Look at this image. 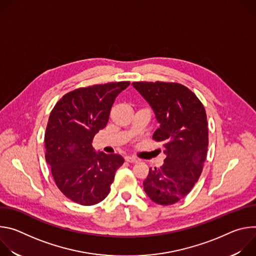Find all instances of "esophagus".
Listing matches in <instances>:
<instances>
[{
    "label": "esophagus",
    "instance_id": "obj_1",
    "mask_svg": "<svg viewBox=\"0 0 256 256\" xmlns=\"http://www.w3.org/2000/svg\"><path fill=\"white\" fill-rule=\"evenodd\" d=\"M124 159H126V161L130 162V163H136V162L138 161L136 157H134V156H130V155H126V156L124 157Z\"/></svg>",
    "mask_w": 256,
    "mask_h": 256
}]
</instances>
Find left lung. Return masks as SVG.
I'll list each match as a JSON object with an SVG mask.
<instances>
[{
    "mask_svg": "<svg viewBox=\"0 0 256 256\" xmlns=\"http://www.w3.org/2000/svg\"><path fill=\"white\" fill-rule=\"evenodd\" d=\"M160 124L153 138L163 142L160 168H150L144 190L156 204H173L186 196L198 180L208 144L204 107L194 92L177 83L134 82Z\"/></svg>",
    "mask_w": 256,
    "mask_h": 256,
    "instance_id": "1",
    "label": "left lung"
}]
</instances>
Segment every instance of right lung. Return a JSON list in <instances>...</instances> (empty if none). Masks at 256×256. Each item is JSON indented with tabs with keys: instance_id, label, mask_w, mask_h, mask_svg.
<instances>
[{
	"instance_id": "right-lung-1",
	"label": "right lung",
	"mask_w": 256,
	"mask_h": 256,
	"mask_svg": "<svg viewBox=\"0 0 256 256\" xmlns=\"http://www.w3.org/2000/svg\"><path fill=\"white\" fill-rule=\"evenodd\" d=\"M130 82L107 83L66 93L50 112L46 134V160L58 190L82 206L102 202L110 192L124 159L96 152L95 134L103 130L118 95Z\"/></svg>"
}]
</instances>
